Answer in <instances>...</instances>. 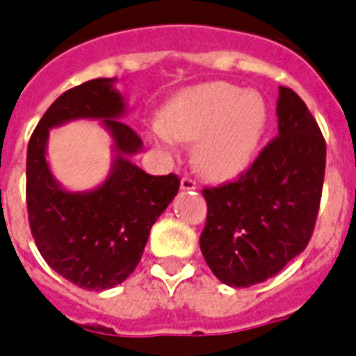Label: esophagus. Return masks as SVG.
<instances>
[{
    "label": "esophagus",
    "mask_w": 356,
    "mask_h": 356,
    "mask_svg": "<svg viewBox=\"0 0 356 356\" xmlns=\"http://www.w3.org/2000/svg\"><path fill=\"white\" fill-rule=\"evenodd\" d=\"M181 190H184V192H193V190H197V184L190 177H183L181 179Z\"/></svg>",
    "instance_id": "34e87169"
}]
</instances>
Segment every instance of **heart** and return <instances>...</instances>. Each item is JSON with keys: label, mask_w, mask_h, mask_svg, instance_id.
<instances>
[{"label": "heart", "mask_w": 356, "mask_h": 356, "mask_svg": "<svg viewBox=\"0 0 356 356\" xmlns=\"http://www.w3.org/2000/svg\"><path fill=\"white\" fill-rule=\"evenodd\" d=\"M268 109L259 93L227 82L201 83L173 98L149 138L163 152L175 140L193 143V163L210 179H232L248 168L267 129Z\"/></svg>", "instance_id": "b5f03b06"}]
</instances>
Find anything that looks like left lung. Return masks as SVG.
<instances>
[{
  "label": "left lung",
  "instance_id": "left-lung-1",
  "mask_svg": "<svg viewBox=\"0 0 356 356\" xmlns=\"http://www.w3.org/2000/svg\"><path fill=\"white\" fill-rule=\"evenodd\" d=\"M278 137L236 183L204 188L207 225L199 245L216 278L250 287L273 278L305 250L325 173V140L307 106L280 88Z\"/></svg>",
  "mask_w": 356,
  "mask_h": 356
}]
</instances>
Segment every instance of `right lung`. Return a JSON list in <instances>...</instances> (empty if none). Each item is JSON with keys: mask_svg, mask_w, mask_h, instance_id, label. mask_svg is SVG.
<instances>
[{"mask_svg": "<svg viewBox=\"0 0 356 356\" xmlns=\"http://www.w3.org/2000/svg\"><path fill=\"white\" fill-rule=\"evenodd\" d=\"M117 78H95L69 89L38 122L27 149V210L36 247L62 278L106 291L135 270L149 230L179 192L177 175H148L131 163L143 140L122 122L128 104ZM71 120H98L110 133L108 177L83 193L67 191L47 161L48 131Z\"/></svg>", "mask_w": 356, "mask_h": 356, "instance_id": "right-lung-1", "label": "right lung"}]
</instances>
